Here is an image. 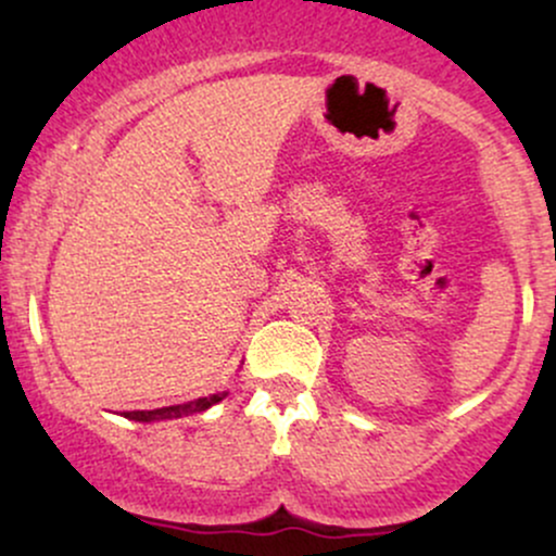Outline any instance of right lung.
Segmentation results:
<instances>
[{"label": "right lung", "mask_w": 556, "mask_h": 556, "mask_svg": "<svg viewBox=\"0 0 556 556\" xmlns=\"http://www.w3.org/2000/svg\"><path fill=\"white\" fill-rule=\"evenodd\" d=\"M227 392L208 394V397H198L190 402H182V405H169V407H156V410H130L125 413V418L140 420V424H149V420H164V418H182V416H195V413H203L206 407L216 405L219 400H225Z\"/></svg>", "instance_id": "1"}]
</instances>
